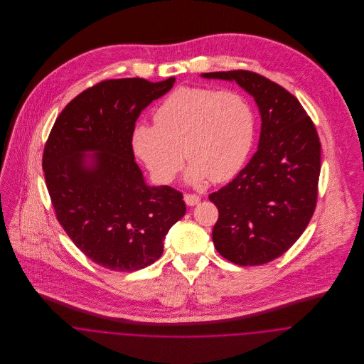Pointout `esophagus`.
<instances>
[{"label": "esophagus", "instance_id": "1", "mask_svg": "<svg viewBox=\"0 0 364 364\" xmlns=\"http://www.w3.org/2000/svg\"><path fill=\"white\" fill-rule=\"evenodd\" d=\"M183 200H185V203H186L188 206H196V205L200 202V198H199L198 195H191V193H188V195H185Z\"/></svg>", "mask_w": 364, "mask_h": 364}]
</instances>
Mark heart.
Listing matches in <instances>:
<instances>
[{"label":"heart","instance_id":"b5f03b06","mask_svg":"<svg viewBox=\"0 0 364 364\" xmlns=\"http://www.w3.org/2000/svg\"><path fill=\"white\" fill-rule=\"evenodd\" d=\"M156 124H137L132 146L161 183L173 181L185 158L192 183L235 176L252 150L257 123L245 97L205 87L175 90L154 113Z\"/></svg>","mask_w":364,"mask_h":364}]
</instances>
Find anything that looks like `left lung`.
<instances>
[{
	"label": "left lung",
	"mask_w": 364,
	"mask_h": 364,
	"mask_svg": "<svg viewBox=\"0 0 364 364\" xmlns=\"http://www.w3.org/2000/svg\"><path fill=\"white\" fill-rule=\"evenodd\" d=\"M235 81L259 107L258 151L228 185L208 195L218 208L215 250L241 266L282 257L311 220L321 171V143L311 119L294 95L252 71L205 73Z\"/></svg>",
	"instance_id": "8db88e82"
}]
</instances>
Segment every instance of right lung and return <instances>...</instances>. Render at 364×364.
Wrapping results in <instances>:
<instances>
[{
  "mask_svg": "<svg viewBox=\"0 0 364 364\" xmlns=\"http://www.w3.org/2000/svg\"><path fill=\"white\" fill-rule=\"evenodd\" d=\"M173 82L102 81L63 109L45 146L55 217L75 247L106 269L133 272L154 263L169 228L186 213L181 192L146 183L132 146L141 110Z\"/></svg>",
  "mask_w": 364,
  "mask_h": 364,
  "instance_id": "obj_1",
  "label": "right lung"
}]
</instances>
